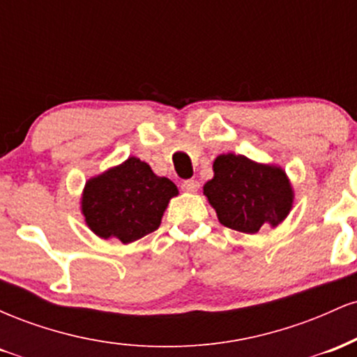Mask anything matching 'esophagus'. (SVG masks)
Wrapping results in <instances>:
<instances>
[{"label":"esophagus","mask_w":357,"mask_h":357,"mask_svg":"<svg viewBox=\"0 0 357 357\" xmlns=\"http://www.w3.org/2000/svg\"><path fill=\"white\" fill-rule=\"evenodd\" d=\"M181 190L188 192H195L199 190V183L195 181V179H188V181L181 183Z\"/></svg>","instance_id":"34e87169"}]
</instances>
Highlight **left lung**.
<instances>
[{"mask_svg": "<svg viewBox=\"0 0 357 357\" xmlns=\"http://www.w3.org/2000/svg\"><path fill=\"white\" fill-rule=\"evenodd\" d=\"M213 171L203 192L225 227L257 233L264 223L275 227L289 215L292 190L280 167L258 165L240 154H221Z\"/></svg>", "mask_w": 357, "mask_h": 357, "instance_id": "left-lung-1", "label": "left lung"}]
</instances>
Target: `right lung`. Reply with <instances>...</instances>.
I'll use <instances>...</instances> for the list:
<instances>
[{
  "label": "right lung",
  "instance_id": "right-lung-1",
  "mask_svg": "<svg viewBox=\"0 0 357 357\" xmlns=\"http://www.w3.org/2000/svg\"><path fill=\"white\" fill-rule=\"evenodd\" d=\"M176 195L173 181L155 176L141 159L129 158L85 184L82 211L96 235L130 243L158 230Z\"/></svg>",
  "mask_w": 357,
  "mask_h": 357
}]
</instances>
